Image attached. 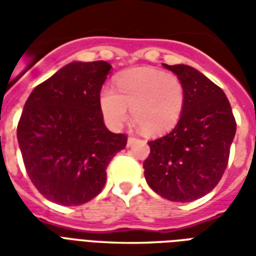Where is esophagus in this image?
<instances>
[{
	"label": "esophagus",
	"instance_id": "1",
	"mask_svg": "<svg viewBox=\"0 0 256 256\" xmlns=\"http://www.w3.org/2000/svg\"><path fill=\"white\" fill-rule=\"evenodd\" d=\"M134 141H136V137H133V136H130V137H128V146L133 144Z\"/></svg>",
	"mask_w": 256,
	"mask_h": 256
}]
</instances>
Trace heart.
I'll return each mask as SVG.
<instances>
[{"instance_id":"1","label":"heart","mask_w":256,"mask_h":256,"mask_svg":"<svg viewBox=\"0 0 256 256\" xmlns=\"http://www.w3.org/2000/svg\"><path fill=\"white\" fill-rule=\"evenodd\" d=\"M116 90L110 86L100 92V106L106 122L119 128L128 110L133 120L146 134H160L172 128L181 118L185 88L176 74L158 68H134L116 78Z\"/></svg>"}]
</instances>
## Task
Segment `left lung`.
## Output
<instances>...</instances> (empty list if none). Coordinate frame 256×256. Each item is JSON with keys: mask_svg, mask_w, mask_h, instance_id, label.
I'll return each instance as SVG.
<instances>
[{"mask_svg": "<svg viewBox=\"0 0 256 256\" xmlns=\"http://www.w3.org/2000/svg\"><path fill=\"white\" fill-rule=\"evenodd\" d=\"M182 80L185 104L170 133L150 141L144 162L146 182L170 202H192L218 185L236 134L230 102L220 86L198 70L167 66Z\"/></svg>", "mask_w": 256, "mask_h": 256, "instance_id": "obj_1", "label": "left lung"}]
</instances>
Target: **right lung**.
<instances>
[{
  "instance_id": "add662e5",
  "label": "right lung",
  "mask_w": 256,
  "mask_h": 256,
  "mask_svg": "<svg viewBox=\"0 0 256 256\" xmlns=\"http://www.w3.org/2000/svg\"><path fill=\"white\" fill-rule=\"evenodd\" d=\"M111 64L74 62L31 92L18 123V141L31 182L44 198L79 206L96 198L106 167L128 144L104 124L100 92Z\"/></svg>"
}]
</instances>
